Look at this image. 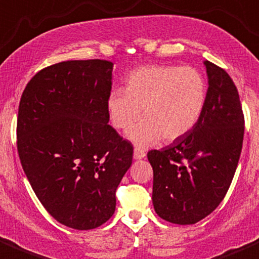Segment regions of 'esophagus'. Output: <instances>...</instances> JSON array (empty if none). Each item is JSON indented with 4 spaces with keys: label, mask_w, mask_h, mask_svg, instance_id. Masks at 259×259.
I'll use <instances>...</instances> for the list:
<instances>
[{
    "label": "esophagus",
    "mask_w": 259,
    "mask_h": 259,
    "mask_svg": "<svg viewBox=\"0 0 259 259\" xmlns=\"http://www.w3.org/2000/svg\"><path fill=\"white\" fill-rule=\"evenodd\" d=\"M133 155H134V159H142V158L145 157V152L143 149H139V148H135Z\"/></svg>",
    "instance_id": "34e87169"
}]
</instances>
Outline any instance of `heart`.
<instances>
[{
  "label": "heart",
  "mask_w": 259,
  "mask_h": 259,
  "mask_svg": "<svg viewBox=\"0 0 259 259\" xmlns=\"http://www.w3.org/2000/svg\"><path fill=\"white\" fill-rule=\"evenodd\" d=\"M207 100V82L192 67L150 64L130 72L124 90H112L106 109L117 130L132 127L127 138L139 147L154 144L162 138L173 142L185 137L199 122Z\"/></svg>",
  "instance_id": "b5f03b06"
}]
</instances>
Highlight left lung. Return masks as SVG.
<instances>
[{"instance_id": "left-lung-1", "label": "left lung", "mask_w": 259, "mask_h": 259, "mask_svg": "<svg viewBox=\"0 0 259 259\" xmlns=\"http://www.w3.org/2000/svg\"><path fill=\"white\" fill-rule=\"evenodd\" d=\"M209 89L199 122L160 150H149L158 217L190 225L211 214L230 187L244 137L239 94L229 74L205 60Z\"/></svg>"}]
</instances>
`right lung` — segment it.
Wrapping results in <instances>:
<instances>
[{"label":"right lung","instance_id":"add662e5","mask_svg":"<svg viewBox=\"0 0 259 259\" xmlns=\"http://www.w3.org/2000/svg\"><path fill=\"white\" fill-rule=\"evenodd\" d=\"M109 60H67L37 72L22 92L17 152L39 201L60 224L90 230L115 212L133 144L109 125Z\"/></svg>","mask_w":259,"mask_h":259}]
</instances>
